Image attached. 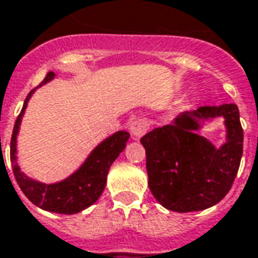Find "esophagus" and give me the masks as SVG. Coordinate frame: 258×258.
<instances>
[{
  "mask_svg": "<svg viewBox=\"0 0 258 258\" xmlns=\"http://www.w3.org/2000/svg\"><path fill=\"white\" fill-rule=\"evenodd\" d=\"M150 127L148 121L145 118H137L134 121L130 124V131H131V136L134 138H141V137L147 133V130Z\"/></svg>",
  "mask_w": 258,
  "mask_h": 258,
  "instance_id": "1",
  "label": "esophagus"
}]
</instances>
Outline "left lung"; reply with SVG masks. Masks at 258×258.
<instances>
[{"mask_svg": "<svg viewBox=\"0 0 258 258\" xmlns=\"http://www.w3.org/2000/svg\"><path fill=\"white\" fill-rule=\"evenodd\" d=\"M223 116L226 143L216 149L197 131ZM147 155L148 186L164 208L196 212L219 203L232 188L243 155V128L236 104L203 106L180 113L171 124L141 138Z\"/></svg>", "mask_w": 258, "mask_h": 258, "instance_id": "obj_1", "label": "left lung"}]
</instances>
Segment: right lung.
I'll list each match as a JSON object with an SVG mask.
<instances>
[{
	"label": "right lung",
	"instance_id": "right-lung-1",
	"mask_svg": "<svg viewBox=\"0 0 258 258\" xmlns=\"http://www.w3.org/2000/svg\"><path fill=\"white\" fill-rule=\"evenodd\" d=\"M55 73L49 72L43 79L42 85H46ZM38 89V87H36ZM35 92V89L26 96L24 107L19 113L18 118L14 125L11 138V164L14 176L18 182L19 188L24 195L38 208L60 215H75L86 208L92 206L103 194L107 182V173L111 164L117 157L124 151L125 144L128 141L130 134L127 131H117L113 136L107 137L90 152L86 161L79 166L78 171L72 173L66 179L55 183H43L39 180L29 178L25 172L21 171L17 161V136L19 133V125L28 106V101Z\"/></svg>",
	"mask_w": 258,
	"mask_h": 258
}]
</instances>
